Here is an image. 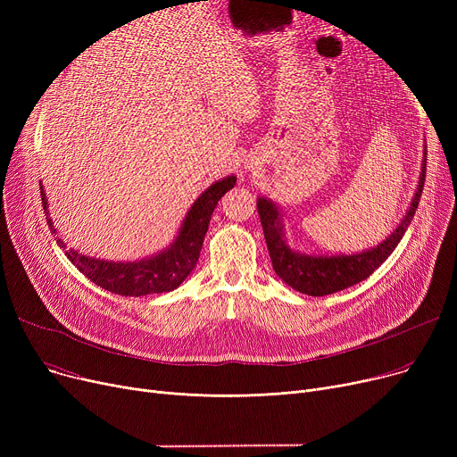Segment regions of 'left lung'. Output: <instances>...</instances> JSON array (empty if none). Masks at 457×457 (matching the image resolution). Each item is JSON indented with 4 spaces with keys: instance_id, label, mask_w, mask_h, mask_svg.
Wrapping results in <instances>:
<instances>
[{
    "instance_id": "1",
    "label": "left lung",
    "mask_w": 457,
    "mask_h": 457,
    "mask_svg": "<svg viewBox=\"0 0 457 457\" xmlns=\"http://www.w3.org/2000/svg\"><path fill=\"white\" fill-rule=\"evenodd\" d=\"M424 178H426V155L422 161V172L419 178L417 192L398 228L376 248H370L361 253H352V255H305V253L295 252L289 245H287L281 212L276 207V204L267 198H259L257 212L261 219L262 233H265L272 269L287 285L293 287L295 291L309 296H326V295L339 293L359 281L367 279L381 265V262L395 252L407 226L411 224L413 214L419 207L422 188H424Z\"/></svg>"
}]
</instances>
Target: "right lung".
<instances>
[{"label":"right lung","instance_id":"right-lung-1","mask_svg":"<svg viewBox=\"0 0 457 457\" xmlns=\"http://www.w3.org/2000/svg\"><path fill=\"white\" fill-rule=\"evenodd\" d=\"M235 181H237L235 176H228L220 181L212 183L207 190L202 192V196L188 209L176 241L166 250L159 252L157 255L133 261V262H112V261L92 259L79 253L74 248H66V243L57 235V229L54 228L50 216H46V219H47V226H50L52 233L55 235L57 245L64 250L66 257L74 262V265L79 269V272H83L92 283L102 287V289L111 291L114 295H122V296H146V295L170 293L178 289V287L187 279V276L195 270L204 238L209 228L211 214L216 204H219V200L229 188H233ZM40 196H42V205L46 212L50 214L42 185H40Z\"/></svg>","mask_w":457,"mask_h":457}]
</instances>
